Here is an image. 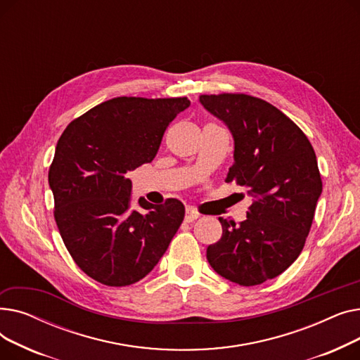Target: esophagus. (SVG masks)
Here are the masks:
<instances>
[{"label":"esophagus","mask_w":360,"mask_h":360,"mask_svg":"<svg viewBox=\"0 0 360 360\" xmlns=\"http://www.w3.org/2000/svg\"><path fill=\"white\" fill-rule=\"evenodd\" d=\"M198 217H200V213L194 209V207H190V205H188L186 209H185V221L191 223V221L197 220Z\"/></svg>","instance_id":"esophagus-1"}]
</instances>
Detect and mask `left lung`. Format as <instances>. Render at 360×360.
I'll use <instances>...</instances> for the list:
<instances>
[{
    "mask_svg": "<svg viewBox=\"0 0 360 360\" xmlns=\"http://www.w3.org/2000/svg\"><path fill=\"white\" fill-rule=\"evenodd\" d=\"M201 105L223 121L235 141L226 182L247 188L252 204L236 224L219 217L221 238L207 259L221 277L255 286L288 270L304 250L323 193L308 137L271 103L243 93L201 94Z\"/></svg>",
    "mask_w": 360,
    "mask_h": 360,
    "instance_id": "obj_1",
    "label": "left lung"
}]
</instances>
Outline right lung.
I'll list each match as a JSON object with an SVG mask.
<instances>
[{
	"label": "right lung",
	"mask_w": 360,
	"mask_h": 360,
	"mask_svg": "<svg viewBox=\"0 0 360 360\" xmlns=\"http://www.w3.org/2000/svg\"><path fill=\"white\" fill-rule=\"evenodd\" d=\"M190 106L186 98H115L64 129L49 167L53 217L75 264L102 285L121 288L146 277L184 220L176 198L129 209L125 176L155 159L167 125Z\"/></svg>",
	"instance_id": "obj_1"
}]
</instances>
